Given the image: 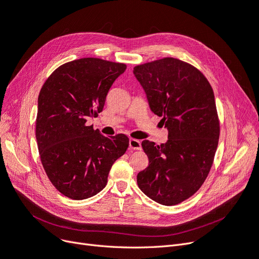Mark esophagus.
<instances>
[{"mask_svg":"<svg viewBox=\"0 0 259 259\" xmlns=\"http://www.w3.org/2000/svg\"><path fill=\"white\" fill-rule=\"evenodd\" d=\"M129 147L131 149H136V151H141L142 145H141V141L137 139H130L129 140Z\"/></svg>","mask_w":259,"mask_h":259,"instance_id":"esophagus-1","label":"esophagus"}]
</instances>
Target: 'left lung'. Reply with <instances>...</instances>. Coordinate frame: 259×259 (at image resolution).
<instances>
[{"label": "left lung", "instance_id": "1", "mask_svg": "<svg viewBox=\"0 0 259 259\" xmlns=\"http://www.w3.org/2000/svg\"><path fill=\"white\" fill-rule=\"evenodd\" d=\"M149 107L168 128L165 144L142 142L148 166L139 172L140 189L163 205L196 194L207 178L220 139V119L210 82L194 65L177 58L133 69Z\"/></svg>", "mask_w": 259, "mask_h": 259}]
</instances>
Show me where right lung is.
<instances>
[{
    "label": "right lung",
    "mask_w": 259,
    "mask_h": 259,
    "mask_svg": "<svg viewBox=\"0 0 259 259\" xmlns=\"http://www.w3.org/2000/svg\"><path fill=\"white\" fill-rule=\"evenodd\" d=\"M127 65L80 58L56 69L38 95L35 136L49 181L71 199L100 193L113 163L126 153L129 138L104 137L88 117L101 113L108 90Z\"/></svg>",
    "instance_id": "1"
}]
</instances>
